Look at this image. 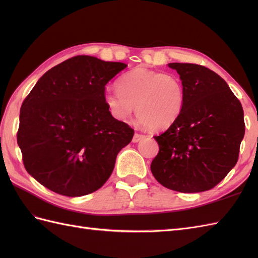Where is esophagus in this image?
<instances>
[{
    "instance_id": "34e87169",
    "label": "esophagus",
    "mask_w": 258,
    "mask_h": 258,
    "mask_svg": "<svg viewBox=\"0 0 258 258\" xmlns=\"http://www.w3.org/2000/svg\"><path fill=\"white\" fill-rule=\"evenodd\" d=\"M145 138V135L143 134H139V133H135L134 136H133V143H138V142H140L142 139Z\"/></svg>"
}]
</instances>
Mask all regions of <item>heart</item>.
<instances>
[{"instance_id": "obj_1", "label": "heart", "mask_w": 258, "mask_h": 258, "mask_svg": "<svg viewBox=\"0 0 258 258\" xmlns=\"http://www.w3.org/2000/svg\"><path fill=\"white\" fill-rule=\"evenodd\" d=\"M112 116L124 120L136 108V116L147 127L165 130L176 122L185 105V90L178 76L147 69H134L118 81V89L104 94Z\"/></svg>"}]
</instances>
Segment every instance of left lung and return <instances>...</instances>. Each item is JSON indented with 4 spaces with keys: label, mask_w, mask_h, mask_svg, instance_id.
<instances>
[{
    "label": "left lung",
    "mask_w": 258,
    "mask_h": 258,
    "mask_svg": "<svg viewBox=\"0 0 258 258\" xmlns=\"http://www.w3.org/2000/svg\"><path fill=\"white\" fill-rule=\"evenodd\" d=\"M185 90L176 122L154 139L151 171L160 184L182 193L211 189L236 165L245 134L242 104L220 75L203 65L169 63Z\"/></svg>",
    "instance_id": "obj_1"
}]
</instances>
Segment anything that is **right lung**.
Masks as SVG:
<instances>
[{"instance_id": "1", "label": "right lung", "mask_w": 258, "mask_h": 258, "mask_svg": "<svg viewBox=\"0 0 258 258\" xmlns=\"http://www.w3.org/2000/svg\"><path fill=\"white\" fill-rule=\"evenodd\" d=\"M127 65L78 55L48 70L22 103L18 144L24 167L64 196L101 188L134 130L115 119L105 85Z\"/></svg>"}]
</instances>
